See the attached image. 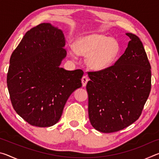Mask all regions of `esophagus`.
Wrapping results in <instances>:
<instances>
[{"instance_id": "esophagus-1", "label": "esophagus", "mask_w": 159, "mask_h": 159, "mask_svg": "<svg viewBox=\"0 0 159 159\" xmlns=\"http://www.w3.org/2000/svg\"><path fill=\"white\" fill-rule=\"evenodd\" d=\"M81 81H82V84L83 86H85L86 84H87V83L88 81V78L87 76H83L82 79H81Z\"/></svg>"}]
</instances>
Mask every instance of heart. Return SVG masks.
Wrapping results in <instances>:
<instances>
[{
    "mask_svg": "<svg viewBox=\"0 0 159 159\" xmlns=\"http://www.w3.org/2000/svg\"><path fill=\"white\" fill-rule=\"evenodd\" d=\"M75 52L88 56V64L96 71L103 70L111 65L119 52L117 41L102 34H92L83 37L74 47Z\"/></svg>",
    "mask_w": 159,
    "mask_h": 159,
    "instance_id": "b5f03b06",
    "label": "heart"
}]
</instances>
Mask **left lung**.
<instances>
[{"instance_id":"8db88e82","label":"left lung","mask_w":159,"mask_h":159,"mask_svg":"<svg viewBox=\"0 0 159 159\" xmlns=\"http://www.w3.org/2000/svg\"><path fill=\"white\" fill-rule=\"evenodd\" d=\"M126 35L130 41L114 65L88 72V116L102 133L119 131L136 121L151 91V65L143 44L136 35Z\"/></svg>"}]
</instances>
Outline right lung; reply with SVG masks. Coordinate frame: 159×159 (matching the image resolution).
Returning a JSON list of instances; mask_svg holds the SVG:
<instances>
[{"mask_svg": "<svg viewBox=\"0 0 159 159\" xmlns=\"http://www.w3.org/2000/svg\"><path fill=\"white\" fill-rule=\"evenodd\" d=\"M65 39L50 23L29 30L10 59L7 85L15 111L31 125L57 123L70 95L82 86L81 69L60 68Z\"/></svg>", "mask_w": 159, "mask_h": 159, "instance_id": "right-lung-1", "label": "right lung"}]
</instances>
